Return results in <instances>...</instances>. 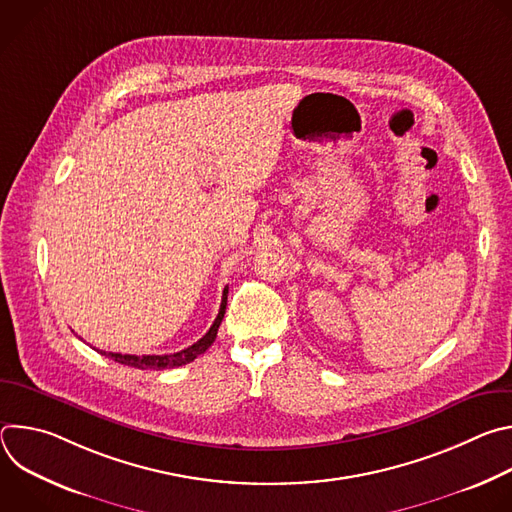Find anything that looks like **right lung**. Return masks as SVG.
<instances>
[{
    "label": "right lung",
    "mask_w": 512,
    "mask_h": 512,
    "mask_svg": "<svg viewBox=\"0 0 512 512\" xmlns=\"http://www.w3.org/2000/svg\"><path fill=\"white\" fill-rule=\"evenodd\" d=\"M227 294H229V287H225L223 291V302H221V310H218V316L216 320L212 322L210 330L198 340L194 342L192 346L180 350V352H174V354H119V352H105V350H99L101 354L113 358L115 362L119 364H125V367H133V369H141V371H164V369H176V367H182V364H188L192 362L198 354L206 352L208 346L214 342L216 338V332H218V326H221L223 318H225V310H227ZM97 350V348H95Z\"/></svg>",
    "instance_id": "obj_1"
}]
</instances>
